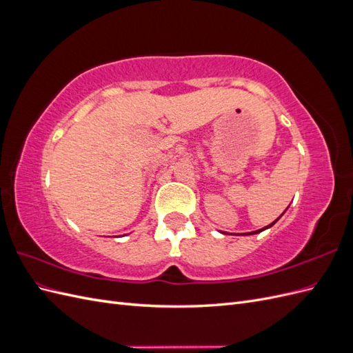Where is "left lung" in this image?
I'll use <instances>...</instances> for the list:
<instances>
[{
    "label": "left lung",
    "instance_id": "left-lung-1",
    "mask_svg": "<svg viewBox=\"0 0 353 353\" xmlns=\"http://www.w3.org/2000/svg\"><path fill=\"white\" fill-rule=\"evenodd\" d=\"M287 209H288V208H287ZM287 209H285V210H287ZM285 210H284V212H285ZM284 212H283V213H281V215H280L279 218H276V219H275V221H274L272 223H270V225H266V227H263V228H261V230H256V231H252V232H245V234H259V232H262V231H265V230H268V228H271V227L274 225V223H275L276 221H279V219H280V218H281V216L284 215ZM223 234H225V232H223Z\"/></svg>",
    "mask_w": 353,
    "mask_h": 353
}]
</instances>
